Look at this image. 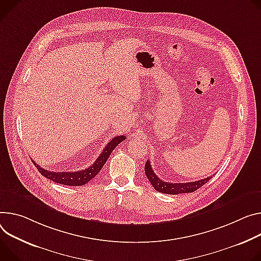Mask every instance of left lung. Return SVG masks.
<instances>
[{
  "label": "left lung",
  "instance_id": "obj_1",
  "mask_svg": "<svg viewBox=\"0 0 261 261\" xmlns=\"http://www.w3.org/2000/svg\"><path fill=\"white\" fill-rule=\"evenodd\" d=\"M145 172H146L147 178L149 179V181L151 182V184L153 185V187L156 189V191L159 193H162V194H168V195L194 193L195 191H197V189H199L201 186H203L205 183H207L211 179V177H207V178L199 180V181L187 182V183L164 182L156 176L149 160H147V162H146Z\"/></svg>",
  "mask_w": 261,
  "mask_h": 261
}]
</instances>
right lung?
<instances>
[{
  "label": "right lung",
  "instance_id": "right-lung-1",
  "mask_svg": "<svg viewBox=\"0 0 261 261\" xmlns=\"http://www.w3.org/2000/svg\"><path fill=\"white\" fill-rule=\"evenodd\" d=\"M126 139L125 135H118L113 137L108 145L104 148L103 152L100 154V156L97 158V160L94 161L89 168L78 171V172H51L49 170L42 169L41 167L37 163H34L36 169L38 172L45 178H48L49 180H52L56 183L63 184V185H68V186H82L86 184L88 181H90L93 177H96L98 173L102 170L104 167V164L106 163L107 159L109 158L111 152L115 149L117 145H120L123 140Z\"/></svg>",
  "mask_w": 261,
  "mask_h": 261
}]
</instances>
